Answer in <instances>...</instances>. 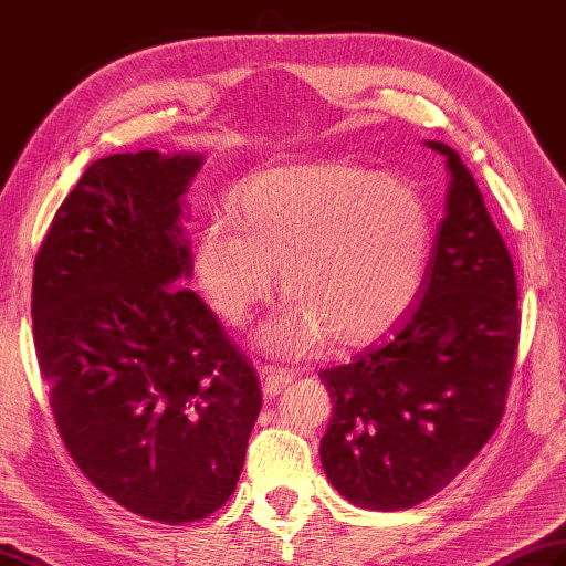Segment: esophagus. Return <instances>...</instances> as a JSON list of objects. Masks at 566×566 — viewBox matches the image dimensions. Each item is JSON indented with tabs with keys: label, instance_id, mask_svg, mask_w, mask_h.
<instances>
[{
	"label": "esophagus",
	"instance_id": "1",
	"mask_svg": "<svg viewBox=\"0 0 566 566\" xmlns=\"http://www.w3.org/2000/svg\"><path fill=\"white\" fill-rule=\"evenodd\" d=\"M260 378H262V392H264V397H274L276 392L284 390V387L294 380V375L286 373V370L268 368V365H264V368L260 370Z\"/></svg>",
	"mask_w": 566,
	"mask_h": 566
}]
</instances>
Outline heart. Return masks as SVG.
Here are the masks:
<instances>
[{
  "mask_svg": "<svg viewBox=\"0 0 566 566\" xmlns=\"http://www.w3.org/2000/svg\"><path fill=\"white\" fill-rule=\"evenodd\" d=\"M232 218L208 220L198 235V284L220 318L242 326L272 296L280 268L290 302L260 331L274 356H312L331 338L368 346L424 284L431 216L397 176L343 159L276 166L238 188Z\"/></svg>",
  "mask_w": 566,
  "mask_h": 566,
  "instance_id": "b5f03b06",
  "label": "heart"
}]
</instances>
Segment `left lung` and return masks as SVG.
<instances>
[{
  "instance_id": "obj_1",
  "label": "left lung",
  "mask_w": 566,
  "mask_h": 566,
  "mask_svg": "<svg viewBox=\"0 0 566 566\" xmlns=\"http://www.w3.org/2000/svg\"><path fill=\"white\" fill-rule=\"evenodd\" d=\"M447 157V216L422 298L382 346L321 370L331 422L321 463L334 489L368 511H407L469 467L501 422L520 312L511 252L461 157Z\"/></svg>"
}]
</instances>
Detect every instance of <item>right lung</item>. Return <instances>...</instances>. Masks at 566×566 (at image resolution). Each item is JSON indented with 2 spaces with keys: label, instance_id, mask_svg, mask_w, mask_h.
Listing matches in <instances>:
<instances>
[{
  "label": "right lung",
  "instance_id": "right-lung-1",
  "mask_svg": "<svg viewBox=\"0 0 566 566\" xmlns=\"http://www.w3.org/2000/svg\"><path fill=\"white\" fill-rule=\"evenodd\" d=\"M203 161H93L33 264V343L63 444L95 489L164 525L228 501L262 409L254 368L186 290L184 193Z\"/></svg>",
  "mask_w": 566,
  "mask_h": 566
}]
</instances>
